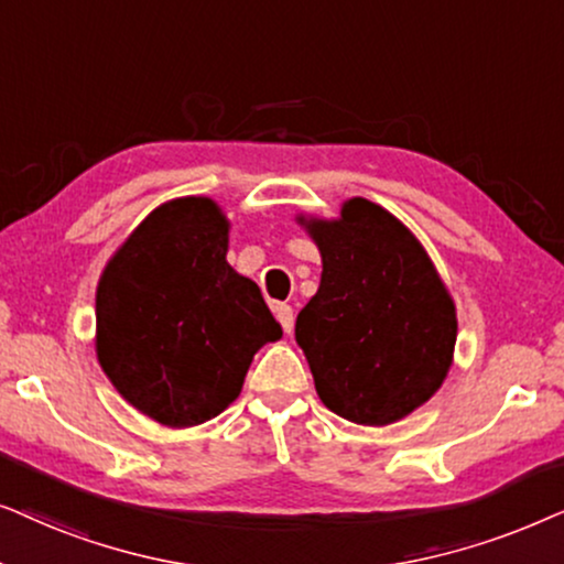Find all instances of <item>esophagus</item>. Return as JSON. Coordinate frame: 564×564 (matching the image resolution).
Instances as JSON below:
<instances>
[{
  "label": "esophagus",
  "mask_w": 564,
  "mask_h": 564,
  "mask_svg": "<svg viewBox=\"0 0 564 564\" xmlns=\"http://www.w3.org/2000/svg\"><path fill=\"white\" fill-rule=\"evenodd\" d=\"M275 317H278V322H281L283 333H291V329H294L296 314H294V310H291L289 304H278L275 306Z\"/></svg>",
  "instance_id": "obj_1"
}]
</instances>
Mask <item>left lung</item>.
I'll list each match as a JSON object with an SVG mask.
<instances>
[{"mask_svg": "<svg viewBox=\"0 0 564 564\" xmlns=\"http://www.w3.org/2000/svg\"><path fill=\"white\" fill-rule=\"evenodd\" d=\"M304 224L322 281L299 312L296 343L319 400L358 425L410 415L444 384L456 343L454 302L431 258L366 198L348 200L337 221Z\"/></svg>", "mask_w": 564, "mask_h": 564, "instance_id": "left-lung-1", "label": "left lung"}]
</instances>
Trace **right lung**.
<instances>
[{
    "label": "right lung",
    "mask_w": 564,
    "mask_h": 564,
    "mask_svg": "<svg viewBox=\"0 0 564 564\" xmlns=\"http://www.w3.org/2000/svg\"><path fill=\"white\" fill-rule=\"evenodd\" d=\"M229 221L212 198L147 216L97 286V358L156 423H206L242 392L262 345L281 337L258 283L227 262Z\"/></svg>",
    "instance_id": "right-lung-1"
}]
</instances>
